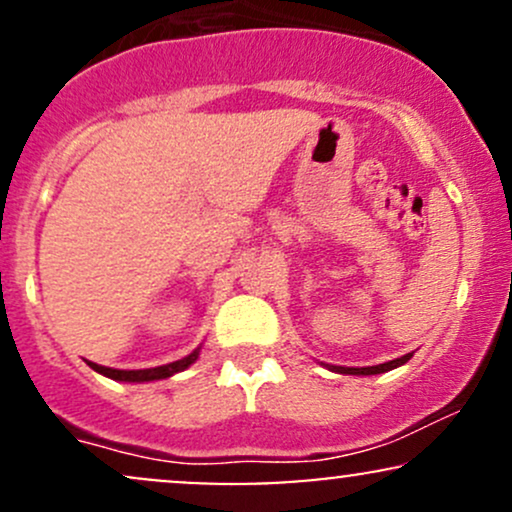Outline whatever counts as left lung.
<instances>
[{
  "instance_id": "1",
  "label": "left lung",
  "mask_w": 512,
  "mask_h": 512,
  "mask_svg": "<svg viewBox=\"0 0 512 512\" xmlns=\"http://www.w3.org/2000/svg\"><path fill=\"white\" fill-rule=\"evenodd\" d=\"M411 358V354L402 356V358H395V361H387V363H380V366H368V368H344V366H332L334 373H346V375H378V373H385V370H392L397 366H402V363H407Z\"/></svg>"
}]
</instances>
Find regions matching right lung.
Returning a JSON list of instances; mask_svg holds the SVG:
<instances>
[{
  "label": "right lung",
  "mask_w": 512,
  "mask_h": 512,
  "mask_svg": "<svg viewBox=\"0 0 512 512\" xmlns=\"http://www.w3.org/2000/svg\"><path fill=\"white\" fill-rule=\"evenodd\" d=\"M197 354H199V351H192L190 356L180 358V361L168 363V366L146 368V370H117V368H105V366H98V363H91V361H88V366H91L93 370H96V373L105 375V378L125 380V383H149V380H163V378H170V375L178 373V370H185L187 366H192V363L197 361Z\"/></svg>",
  "instance_id": "add662e5"
}]
</instances>
